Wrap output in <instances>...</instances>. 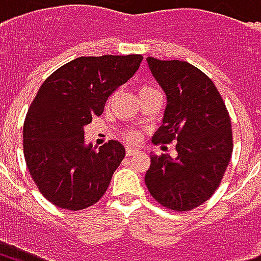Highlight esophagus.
I'll return each mask as SVG.
<instances>
[{"label":"esophagus","mask_w":261,"mask_h":261,"mask_svg":"<svg viewBox=\"0 0 261 261\" xmlns=\"http://www.w3.org/2000/svg\"><path fill=\"white\" fill-rule=\"evenodd\" d=\"M137 153H140V149H137V148L133 147L127 148V155H128V156H133V155H137Z\"/></svg>","instance_id":"esophagus-1"}]
</instances>
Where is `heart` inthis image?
I'll use <instances>...</instances> for the list:
<instances>
[{
  "label": "heart",
  "instance_id": "1",
  "mask_svg": "<svg viewBox=\"0 0 261 261\" xmlns=\"http://www.w3.org/2000/svg\"><path fill=\"white\" fill-rule=\"evenodd\" d=\"M149 89H153V88H151V86H141L140 93L144 91H149ZM125 138H127L128 141H137V140H138V134H137L136 131H130V133H127V134H125Z\"/></svg>",
  "mask_w": 261,
  "mask_h": 261
}]
</instances>
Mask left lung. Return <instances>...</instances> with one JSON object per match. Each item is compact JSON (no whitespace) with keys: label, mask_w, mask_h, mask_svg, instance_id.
Returning <instances> with one entry per match:
<instances>
[{"label":"left lung","mask_w":261,"mask_h":261,"mask_svg":"<svg viewBox=\"0 0 261 261\" xmlns=\"http://www.w3.org/2000/svg\"><path fill=\"white\" fill-rule=\"evenodd\" d=\"M147 61L166 95L162 125L152 142L176 141L177 156L151 155L145 185L161 205L190 211L213 196L229 165V113L217 86L197 67L179 60Z\"/></svg>","instance_id":"obj_1"}]
</instances>
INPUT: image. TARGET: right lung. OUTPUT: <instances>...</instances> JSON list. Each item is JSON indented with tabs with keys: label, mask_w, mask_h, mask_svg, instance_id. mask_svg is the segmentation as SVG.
I'll return each mask as SVG.
<instances>
[{
	"label": "right lung",
	"mask_w": 261,
	"mask_h": 261,
	"mask_svg": "<svg viewBox=\"0 0 261 261\" xmlns=\"http://www.w3.org/2000/svg\"><path fill=\"white\" fill-rule=\"evenodd\" d=\"M141 61V54L80 57L43 82L26 114L23 153L32 179L51 204L78 211L106 193L125 149L116 140L99 149L85 145L84 127L103 113L108 97Z\"/></svg>",
	"instance_id": "1"
}]
</instances>
